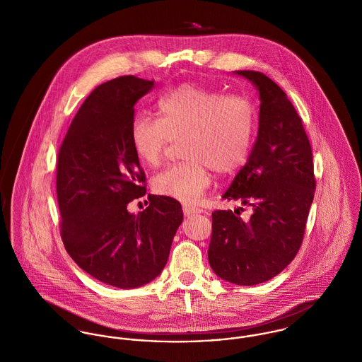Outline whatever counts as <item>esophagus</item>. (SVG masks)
<instances>
[{
	"label": "esophagus",
	"instance_id": "34e87169",
	"mask_svg": "<svg viewBox=\"0 0 362 362\" xmlns=\"http://www.w3.org/2000/svg\"><path fill=\"white\" fill-rule=\"evenodd\" d=\"M182 210H184V214H185V216H192V214H197V213H201V211H202L201 209L191 206V205H187V204L182 205Z\"/></svg>",
	"mask_w": 362,
	"mask_h": 362
}]
</instances>
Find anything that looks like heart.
<instances>
[{"instance_id": "b5f03b06", "label": "heart", "mask_w": 362, "mask_h": 362, "mask_svg": "<svg viewBox=\"0 0 362 362\" xmlns=\"http://www.w3.org/2000/svg\"><path fill=\"white\" fill-rule=\"evenodd\" d=\"M158 112L160 118L134 117L131 144L135 155L156 167L170 142L182 139L181 153L187 158L156 174L153 189L158 195L195 204L210 184V168L227 175L248 160L257 114L247 98L182 83L158 100Z\"/></svg>"}]
</instances>
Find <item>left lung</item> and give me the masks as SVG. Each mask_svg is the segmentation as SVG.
I'll return each instance as SVG.
<instances>
[{"mask_svg":"<svg viewBox=\"0 0 362 362\" xmlns=\"http://www.w3.org/2000/svg\"><path fill=\"white\" fill-rule=\"evenodd\" d=\"M235 74L258 89V138L223 198L241 201L252 214L243 220L235 211L214 210L207 258L220 279L255 286L296 258L316 182L310 139L287 95L262 72Z\"/></svg>","mask_w":362,"mask_h":362,"instance_id":"8db88e82","label":"left lung"}]
</instances>
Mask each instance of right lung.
Listing matches in <instances>:
<instances>
[{"mask_svg": "<svg viewBox=\"0 0 362 362\" xmlns=\"http://www.w3.org/2000/svg\"><path fill=\"white\" fill-rule=\"evenodd\" d=\"M155 81L134 75L98 86L81 105L57 161L61 238L86 273L118 288L141 287L167 263L182 209L148 195L138 214L128 204L146 194V177L131 144L135 104Z\"/></svg>", "mask_w": 362, "mask_h": 362, "instance_id": "add662e5", "label": "right lung"}]
</instances>
